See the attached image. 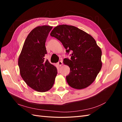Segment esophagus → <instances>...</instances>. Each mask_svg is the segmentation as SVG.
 Segmentation results:
<instances>
[{
    "label": "esophagus",
    "mask_w": 122,
    "mask_h": 122,
    "mask_svg": "<svg viewBox=\"0 0 122 122\" xmlns=\"http://www.w3.org/2000/svg\"><path fill=\"white\" fill-rule=\"evenodd\" d=\"M57 65L59 66V67H61V66H62V60H61L59 61L58 62H57Z\"/></svg>",
    "instance_id": "obj_1"
}]
</instances>
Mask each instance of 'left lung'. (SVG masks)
<instances>
[{"label": "left lung", "instance_id": "left-lung-1", "mask_svg": "<svg viewBox=\"0 0 122 122\" xmlns=\"http://www.w3.org/2000/svg\"><path fill=\"white\" fill-rule=\"evenodd\" d=\"M50 36L62 43L71 58L64 59L70 68L66 76L69 86L82 89L93 83L102 68L101 50L89 34L75 26L60 25L53 28Z\"/></svg>", "mask_w": 122, "mask_h": 122}]
</instances>
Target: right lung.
<instances>
[{
    "mask_svg": "<svg viewBox=\"0 0 122 122\" xmlns=\"http://www.w3.org/2000/svg\"><path fill=\"white\" fill-rule=\"evenodd\" d=\"M52 26L43 25L32 30L26 39L18 59L20 75L28 86L38 92L50 90L54 83L56 68L45 60V42Z\"/></svg>",
    "mask_w": 122,
    "mask_h": 122,
    "instance_id": "right-lung-1",
    "label": "right lung"
}]
</instances>
